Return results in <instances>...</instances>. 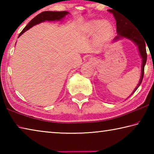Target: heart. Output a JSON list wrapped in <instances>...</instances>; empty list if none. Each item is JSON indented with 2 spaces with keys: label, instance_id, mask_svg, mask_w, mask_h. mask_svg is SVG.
<instances>
[{
  "label": "heart",
  "instance_id": "heart-1",
  "mask_svg": "<svg viewBox=\"0 0 154 154\" xmlns=\"http://www.w3.org/2000/svg\"><path fill=\"white\" fill-rule=\"evenodd\" d=\"M86 29L91 34H94L96 32L99 33L100 39H107L113 32V26L107 21L93 20L86 24Z\"/></svg>",
  "mask_w": 154,
  "mask_h": 154
}]
</instances>
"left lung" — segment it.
Returning <instances> with one entry per match:
<instances>
[{"label":"left lung","instance_id":"1","mask_svg":"<svg viewBox=\"0 0 154 154\" xmlns=\"http://www.w3.org/2000/svg\"><path fill=\"white\" fill-rule=\"evenodd\" d=\"M109 12L112 13L113 14L116 20V27L117 32H118V36L115 38V40H118L121 37H126L127 38L132 40V41L136 43V45L139 48V50L140 52V56L142 58V66H141V77L139 81V84L137 85V88H135L134 92L132 94L135 92V91L137 90V88L139 87V85L141 83L143 75H144V68L145 65L147 62V51H146L145 47V41L143 39L141 34L140 33L139 30L137 28H134V25L133 23L130 22L128 20H126L124 17H122L118 13L114 11L113 9H109Z\"/></svg>","mask_w":154,"mask_h":154}]
</instances>
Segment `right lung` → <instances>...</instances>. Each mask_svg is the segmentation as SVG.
Masks as SVG:
<instances>
[{"mask_svg": "<svg viewBox=\"0 0 154 154\" xmlns=\"http://www.w3.org/2000/svg\"><path fill=\"white\" fill-rule=\"evenodd\" d=\"M67 14H69L67 11H44L41 13V14L34 17L33 19L28 23L24 29L22 30V32H20L19 36H18V37H19L20 35H22L23 33L26 32V31L30 29V28L38 24V23L44 22V21L45 20H59L62 19V17H64Z\"/></svg>", "mask_w": 154, "mask_h": 154, "instance_id": "add662e5", "label": "right lung"}]
</instances>
